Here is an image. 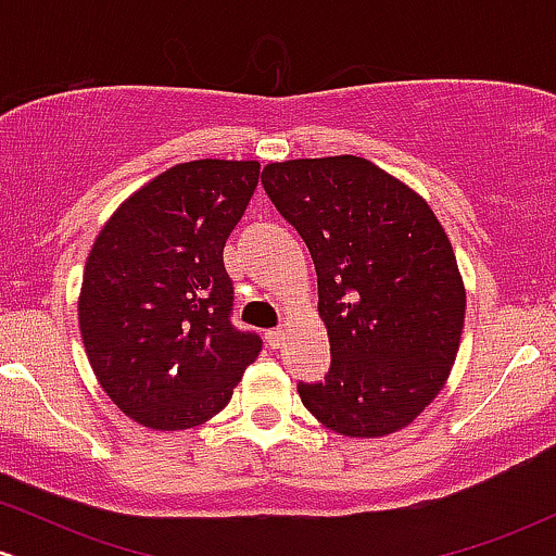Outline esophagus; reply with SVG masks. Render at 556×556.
<instances>
[{"instance_id":"obj_1","label":"esophagus","mask_w":556,"mask_h":556,"mask_svg":"<svg viewBox=\"0 0 556 556\" xmlns=\"http://www.w3.org/2000/svg\"><path fill=\"white\" fill-rule=\"evenodd\" d=\"M266 342H269V348L277 350L279 344L285 342V329H269V331H266Z\"/></svg>"}]
</instances>
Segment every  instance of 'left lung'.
Listing matches in <instances>:
<instances>
[{
  "label": "left lung",
  "mask_w": 556,
  "mask_h": 556,
  "mask_svg": "<svg viewBox=\"0 0 556 556\" xmlns=\"http://www.w3.org/2000/svg\"><path fill=\"white\" fill-rule=\"evenodd\" d=\"M308 245L331 344L321 384H298L327 429L379 439L442 392L465 324V285L437 214L363 156L271 162L261 175Z\"/></svg>",
  "instance_id": "left-lung-1"
}]
</instances>
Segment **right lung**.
Instances as JSON below:
<instances>
[{"instance_id": "add662e5", "label": "right lung", "mask_w": 556, "mask_h": 556, "mask_svg": "<svg viewBox=\"0 0 556 556\" xmlns=\"http://www.w3.org/2000/svg\"><path fill=\"white\" fill-rule=\"evenodd\" d=\"M258 172L229 159L175 164L96 235L78 295L83 348L106 397L146 429L206 424L258 358V337L229 321L222 258Z\"/></svg>"}]
</instances>
